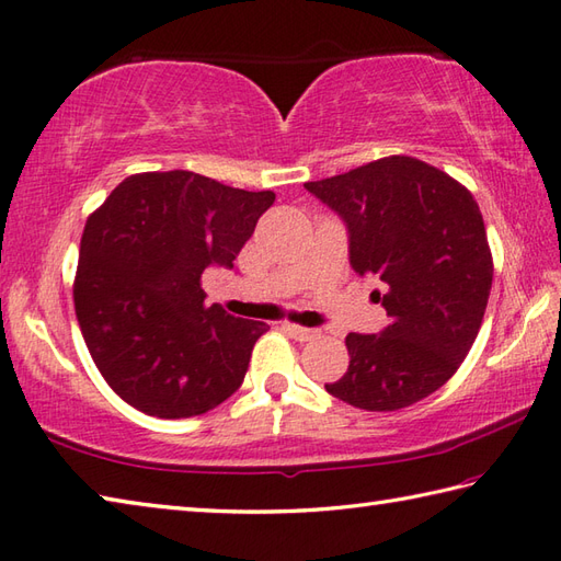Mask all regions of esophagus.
I'll return each mask as SVG.
<instances>
[{"instance_id": "obj_1", "label": "esophagus", "mask_w": 561, "mask_h": 561, "mask_svg": "<svg viewBox=\"0 0 561 561\" xmlns=\"http://www.w3.org/2000/svg\"><path fill=\"white\" fill-rule=\"evenodd\" d=\"M284 331H287L296 340H311V337H316L313 328H304V325H294V323H284Z\"/></svg>"}]
</instances>
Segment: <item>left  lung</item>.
<instances>
[{"label":"left lung","instance_id":"8db88e82","mask_svg":"<svg viewBox=\"0 0 561 561\" xmlns=\"http://www.w3.org/2000/svg\"><path fill=\"white\" fill-rule=\"evenodd\" d=\"M347 228L350 265L375 274L389 325L345 337L350 367L325 391L355 409L399 411L431 397L474 345L493 262L484 218L462 184L405 156L306 182Z\"/></svg>","mask_w":561,"mask_h":561}]
</instances>
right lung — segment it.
<instances>
[{
	"instance_id": "right-lung-1",
	"label": "right lung",
	"mask_w": 561,
	"mask_h": 561,
	"mask_svg": "<svg viewBox=\"0 0 561 561\" xmlns=\"http://www.w3.org/2000/svg\"><path fill=\"white\" fill-rule=\"evenodd\" d=\"M274 192L186 170L134 174L87 218L75 313L108 387L158 419H192L240 389L267 323L206 306V267L233 270Z\"/></svg>"
}]
</instances>
